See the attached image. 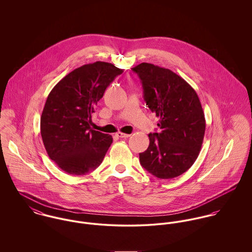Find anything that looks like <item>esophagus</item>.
Here are the masks:
<instances>
[{
	"mask_svg": "<svg viewBox=\"0 0 252 252\" xmlns=\"http://www.w3.org/2000/svg\"><path fill=\"white\" fill-rule=\"evenodd\" d=\"M116 136L117 137H119V138H129L130 137V135L129 134H124V133H121V132H118L117 134H116Z\"/></svg>",
	"mask_w": 252,
	"mask_h": 252,
	"instance_id": "34e87169",
	"label": "esophagus"
}]
</instances>
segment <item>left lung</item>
I'll list each match as a JSON object with an SVG mask.
<instances>
[{
	"label": "left lung",
	"instance_id": "obj_1",
	"mask_svg": "<svg viewBox=\"0 0 252 252\" xmlns=\"http://www.w3.org/2000/svg\"><path fill=\"white\" fill-rule=\"evenodd\" d=\"M142 82L147 107L159 117V133L149 134L140 162L152 176L174 179L196 161L205 136L206 120L196 91L177 73L149 63L132 69Z\"/></svg>",
	"mask_w": 252,
	"mask_h": 252
}]
</instances>
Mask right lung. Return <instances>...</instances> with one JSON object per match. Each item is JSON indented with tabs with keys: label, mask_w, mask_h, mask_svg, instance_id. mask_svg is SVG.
<instances>
[{
	"label": "right lung",
	"mask_w": 252,
	"mask_h": 252,
	"mask_svg": "<svg viewBox=\"0 0 252 252\" xmlns=\"http://www.w3.org/2000/svg\"><path fill=\"white\" fill-rule=\"evenodd\" d=\"M122 72L113 64L98 61L73 70L50 91L40 134L48 156L64 172L81 176L101 165L112 138L91 128V114Z\"/></svg>",
	"instance_id": "obj_1"
}]
</instances>
